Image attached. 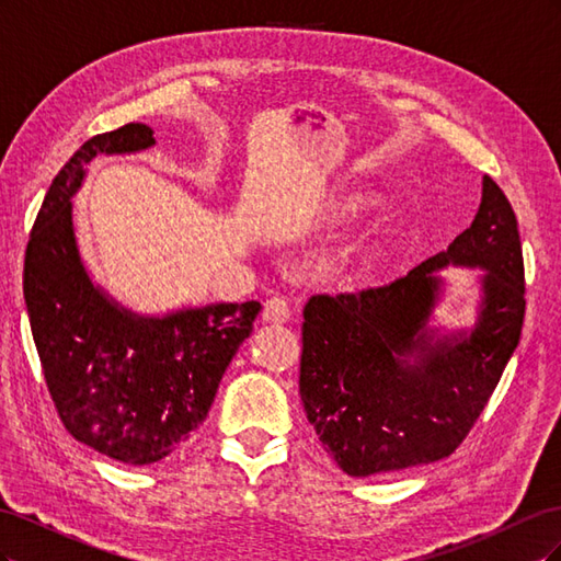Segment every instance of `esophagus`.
Listing matches in <instances>:
<instances>
[{
  "mask_svg": "<svg viewBox=\"0 0 561 561\" xmlns=\"http://www.w3.org/2000/svg\"><path fill=\"white\" fill-rule=\"evenodd\" d=\"M262 318L266 322H276V325H283V322H287V318H290V304H287L285 297H271L264 304Z\"/></svg>",
  "mask_w": 561,
  "mask_h": 561,
  "instance_id": "1",
  "label": "esophagus"
}]
</instances>
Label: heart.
<instances>
[{
  "mask_svg": "<svg viewBox=\"0 0 561 561\" xmlns=\"http://www.w3.org/2000/svg\"><path fill=\"white\" fill-rule=\"evenodd\" d=\"M367 203V198L365 196H351V198H346L344 203H342V208L344 210H360L363 206Z\"/></svg>",
  "mask_w": 561,
  "mask_h": 561,
  "instance_id": "b5f03b06",
  "label": "heart"
}]
</instances>
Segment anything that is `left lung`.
<instances>
[{"mask_svg": "<svg viewBox=\"0 0 561 561\" xmlns=\"http://www.w3.org/2000/svg\"><path fill=\"white\" fill-rule=\"evenodd\" d=\"M484 267L479 322L439 335L427 325L442 291L434 271ZM524 260L517 217L484 175L472 225L410 274L304 307L299 396L336 466L353 478L433 463L463 443L519 344Z\"/></svg>", "mask_w": 561, "mask_h": 561, "instance_id": "1", "label": "left lung"}]
</instances>
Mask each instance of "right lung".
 <instances>
[{"mask_svg": "<svg viewBox=\"0 0 561 561\" xmlns=\"http://www.w3.org/2000/svg\"><path fill=\"white\" fill-rule=\"evenodd\" d=\"M151 145L145 124L83 142L48 186L23 271L32 339L62 426L130 466L157 463L192 437L262 309L243 301L138 316L93 285L75 239L72 196L93 157Z\"/></svg>", "mask_w": 561, "mask_h": 561, "instance_id": "obj_1", "label": "right lung"}]
</instances>
